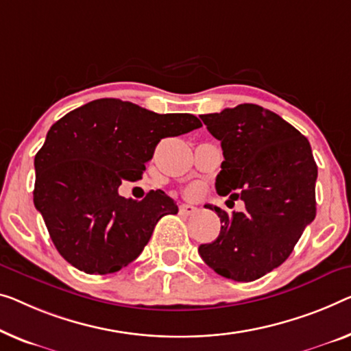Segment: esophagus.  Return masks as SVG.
<instances>
[{
  "mask_svg": "<svg viewBox=\"0 0 351 351\" xmlns=\"http://www.w3.org/2000/svg\"><path fill=\"white\" fill-rule=\"evenodd\" d=\"M195 211H197L195 206L186 205V203H184V205L180 206V213H181V214H186V216H191V214H193Z\"/></svg>",
  "mask_w": 351,
  "mask_h": 351,
  "instance_id": "esophagus-1",
  "label": "esophagus"
}]
</instances>
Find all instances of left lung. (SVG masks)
Listing matches in <instances>:
<instances>
[{"instance_id":"left-lung-1","label":"left lung","mask_w":351,"mask_h":351,"mask_svg":"<svg viewBox=\"0 0 351 351\" xmlns=\"http://www.w3.org/2000/svg\"><path fill=\"white\" fill-rule=\"evenodd\" d=\"M223 162L216 178L219 195L241 198L243 213L221 217V233L198 254L227 279H260L289 258L304 228L315 219L317 164L311 143L279 114L255 104L202 114Z\"/></svg>"}]
</instances>
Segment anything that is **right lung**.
<instances>
[{
  "instance_id": "right-lung-1",
  "label": "right lung",
  "mask_w": 351,
  "mask_h": 351,
  "mask_svg": "<svg viewBox=\"0 0 351 351\" xmlns=\"http://www.w3.org/2000/svg\"><path fill=\"white\" fill-rule=\"evenodd\" d=\"M202 128L189 113L159 114L119 99H97L64 114L34 158V206L51 241L86 274L117 273L142 254L156 223L178 206L165 192L124 198L162 138Z\"/></svg>"
}]
</instances>
